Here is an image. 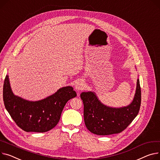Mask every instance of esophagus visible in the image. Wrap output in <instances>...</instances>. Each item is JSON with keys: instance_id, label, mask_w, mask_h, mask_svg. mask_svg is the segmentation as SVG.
I'll list each match as a JSON object with an SVG mask.
<instances>
[{"instance_id": "obj_1", "label": "esophagus", "mask_w": 160, "mask_h": 160, "mask_svg": "<svg viewBox=\"0 0 160 160\" xmlns=\"http://www.w3.org/2000/svg\"><path fill=\"white\" fill-rule=\"evenodd\" d=\"M75 89L77 90L78 91L83 90L85 88V83L82 80H79L78 81L76 84H75Z\"/></svg>"}]
</instances>
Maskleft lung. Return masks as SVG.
Instances as JSON below:
<instances>
[{
	"mask_svg": "<svg viewBox=\"0 0 160 160\" xmlns=\"http://www.w3.org/2000/svg\"><path fill=\"white\" fill-rule=\"evenodd\" d=\"M80 97L83 103L84 122L91 132L102 136L118 134L124 131L139 112L141 105L140 81L137 80L132 102L127 107H107L98 100L92 92H82Z\"/></svg>",
	"mask_w": 160,
	"mask_h": 160,
	"instance_id": "left-lung-1",
	"label": "left lung"
}]
</instances>
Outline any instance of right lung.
I'll list each match as a JSON object with an SVG mask.
<instances>
[{
    "label": "right lung",
    "instance_id": "obj_1",
    "mask_svg": "<svg viewBox=\"0 0 160 160\" xmlns=\"http://www.w3.org/2000/svg\"><path fill=\"white\" fill-rule=\"evenodd\" d=\"M76 97L73 88L68 86L44 100L29 102L13 94L8 75L6 76L4 82L5 108L16 124L26 132H44L54 128L66 103Z\"/></svg>",
    "mask_w": 160,
    "mask_h": 160
}]
</instances>
